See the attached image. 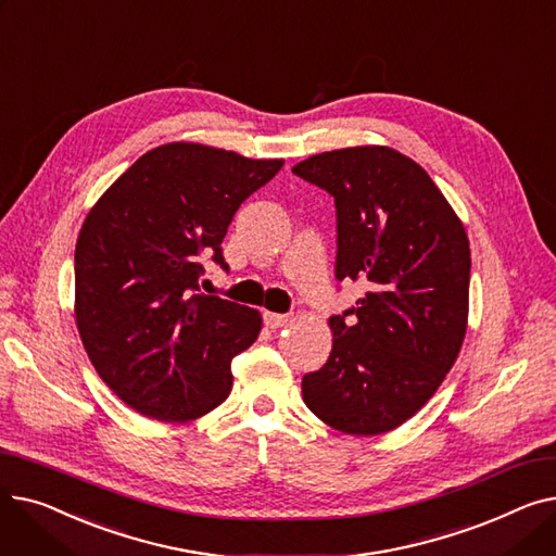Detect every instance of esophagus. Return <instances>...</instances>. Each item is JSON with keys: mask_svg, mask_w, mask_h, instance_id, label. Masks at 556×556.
I'll return each instance as SVG.
<instances>
[{"mask_svg": "<svg viewBox=\"0 0 556 556\" xmlns=\"http://www.w3.org/2000/svg\"><path fill=\"white\" fill-rule=\"evenodd\" d=\"M288 319L290 315H283V313H270V311L263 313V323H266L268 329H281L283 325H288Z\"/></svg>", "mask_w": 556, "mask_h": 556, "instance_id": "obj_1", "label": "esophagus"}]
</instances>
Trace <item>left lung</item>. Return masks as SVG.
<instances>
[{
    "label": "left lung",
    "instance_id": "obj_1",
    "mask_svg": "<svg viewBox=\"0 0 556 556\" xmlns=\"http://www.w3.org/2000/svg\"><path fill=\"white\" fill-rule=\"evenodd\" d=\"M336 204V279L369 293L333 315L329 361L302 378L308 410L346 434H381L442 386L466 333L471 250L430 175L386 146L293 166Z\"/></svg>",
    "mask_w": 556,
    "mask_h": 556
}]
</instances>
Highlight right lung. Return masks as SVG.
I'll return each mask as SVG.
<instances>
[{
  "instance_id": "1",
  "label": "right lung",
  "mask_w": 556,
  "mask_h": 556,
  "mask_svg": "<svg viewBox=\"0 0 556 556\" xmlns=\"http://www.w3.org/2000/svg\"><path fill=\"white\" fill-rule=\"evenodd\" d=\"M200 143L141 155L87 214L74 254L76 325L108 388L132 410L191 421L231 392V358L261 331L254 308L200 293L204 261L241 204L281 170Z\"/></svg>"
}]
</instances>
